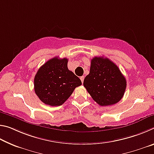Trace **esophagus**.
I'll use <instances>...</instances> for the list:
<instances>
[{
  "label": "esophagus",
  "instance_id": "1",
  "mask_svg": "<svg viewBox=\"0 0 154 154\" xmlns=\"http://www.w3.org/2000/svg\"><path fill=\"white\" fill-rule=\"evenodd\" d=\"M80 79H81V81H82V83H83V80H84V76L81 77H80Z\"/></svg>",
  "mask_w": 154,
  "mask_h": 154
}]
</instances>
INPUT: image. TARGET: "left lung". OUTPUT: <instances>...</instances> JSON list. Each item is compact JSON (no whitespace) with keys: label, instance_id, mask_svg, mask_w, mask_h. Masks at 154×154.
Returning <instances> with one entry per match:
<instances>
[{"label":"left lung","instance_id":"8db88e82","mask_svg":"<svg viewBox=\"0 0 154 154\" xmlns=\"http://www.w3.org/2000/svg\"><path fill=\"white\" fill-rule=\"evenodd\" d=\"M83 86L99 105L109 106L123 97L126 80L110 60L96 56L91 60L90 73L85 77Z\"/></svg>","mask_w":154,"mask_h":154}]
</instances>
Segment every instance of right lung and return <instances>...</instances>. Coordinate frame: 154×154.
<instances>
[{"label": "right lung", "mask_w": 154, "mask_h": 154, "mask_svg": "<svg viewBox=\"0 0 154 154\" xmlns=\"http://www.w3.org/2000/svg\"><path fill=\"white\" fill-rule=\"evenodd\" d=\"M68 59L57 57L49 60L35 75L34 86L36 94L45 105H62L82 82L67 66Z\"/></svg>", "instance_id": "right-lung-1"}]
</instances>
